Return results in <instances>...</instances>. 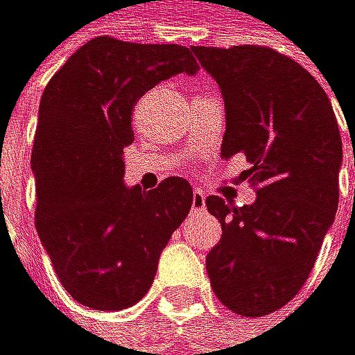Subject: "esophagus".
Instances as JSON below:
<instances>
[{
    "mask_svg": "<svg viewBox=\"0 0 355 355\" xmlns=\"http://www.w3.org/2000/svg\"><path fill=\"white\" fill-rule=\"evenodd\" d=\"M205 207H207V200H205V194L200 192V189H194V194H192V209H194V211H205Z\"/></svg>",
    "mask_w": 355,
    "mask_h": 355,
    "instance_id": "1",
    "label": "esophagus"
}]
</instances>
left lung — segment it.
<instances>
[{"mask_svg":"<svg viewBox=\"0 0 355 355\" xmlns=\"http://www.w3.org/2000/svg\"><path fill=\"white\" fill-rule=\"evenodd\" d=\"M220 87L223 157L244 155L253 205L207 209L223 238L207 255L216 297L242 316L284 308L306 284L338 207L343 139L325 89L299 62L257 45L194 47ZM355 161V148H354Z\"/></svg>","mask_w":355,"mask_h":355,"instance_id":"8db88e82","label":"left lung"}]
</instances>
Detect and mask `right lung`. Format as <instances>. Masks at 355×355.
Returning a JSON list of instances; mask_svg holds the SVG:
<instances>
[{
	"label": "right lung",
	"instance_id": "1",
	"mask_svg": "<svg viewBox=\"0 0 355 355\" xmlns=\"http://www.w3.org/2000/svg\"><path fill=\"white\" fill-rule=\"evenodd\" d=\"M196 71L189 47L98 37L43 91L32 148L37 231L62 288L87 308L135 306L192 209V185L181 176L150 192L128 187L124 148L135 141L132 106L146 91Z\"/></svg>",
	"mask_w": 355,
	"mask_h": 355
}]
</instances>
